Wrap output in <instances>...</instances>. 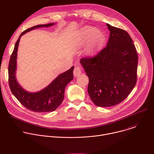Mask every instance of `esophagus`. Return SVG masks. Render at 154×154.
Instances as JSON below:
<instances>
[{
	"mask_svg": "<svg viewBox=\"0 0 154 154\" xmlns=\"http://www.w3.org/2000/svg\"><path fill=\"white\" fill-rule=\"evenodd\" d=\"M73 73H74V75L75 77L79 76L82 73V71H81L80 68L79 67V66L75 67L74 69V71H73Z\"/></svg>",
	"mask_w": 154,
	"mask_h": 154,
	"instance_id": "34e87169",
	"label": "esophagus"
}]
</instances>
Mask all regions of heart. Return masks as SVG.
<instances>
[{
  "label": "heart",
  "mask_w": 154,
  "mask_h": 154,
  "mask_svg": "<svg viewBox=\"0 0 154 154\" xmlns=\"http://www.w3.org/2000/svg\"><path fill=\"white\" fill-rule=\"evenodd\" d=\"M80 35L83 40H88L90 38V45L89 55L93 56L103 46L105 40V36L102 31L95 29L94 27L86 26L83 27Z\"/></svg>",
  "instance_id": "heart-1"
}]
</instances>
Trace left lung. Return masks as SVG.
Masks as SVG:
<instances>
[{"instance_id": "left-lung-1", "label": "left lung", "mask_w": 154, "mask_h": 154, "mask_svg": "<svg viewBox=\"0 0 154 154\" xmlns=\"http://www.w3.org/2000/svg\"><path fill=\"white\" fill-rule=\"evenodd\" d=\"M110 32L106 46L80 63L89 78L88 92L98 106L108 107L125 100L137 80L138 56L132 39L124 30L106 24Z\"/></svg>"}]
</instances>
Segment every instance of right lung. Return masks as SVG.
Wrapping results in <instances>:
<instances>
[{"mask_svg": "<svg viewBox=\"0 0 154 154\" xmlns=\"http://www.w3.org/2000/svg\"><path fill=\"white\" fill-rule=\"evenodd\" d=\"M54 24V23H51L45 25H38L24 31L17 40L10 59L8 82L10 90L22 105L34 112L45 113L55 110L63 100L66 86L74 77L73 69L74 67L72 66L67 71L60 74L45 89L33 93L24 90L16 80L15 72L16 70L17 52L20 37L32 30L39 27H48Z\"/></svg>", "mask_w": 154, "mask_h": 154, "instance_id": "right-lung-1", "label": "right lung"}]
</instances>
